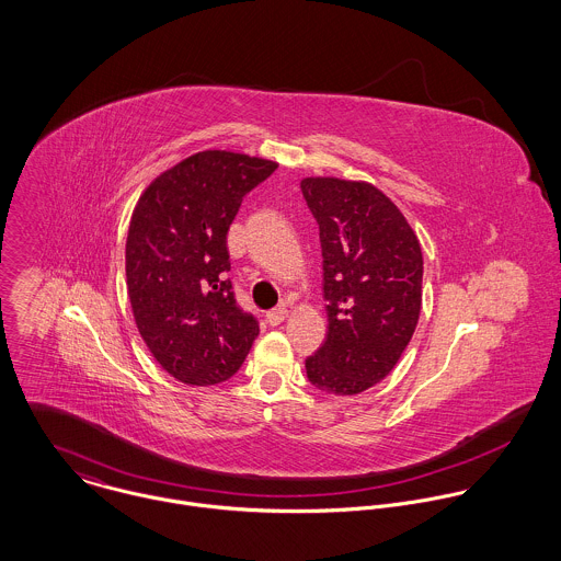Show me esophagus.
<instances>
[{"label": "esophagus", "instance_id": "34e87169", "mask_svg": "<svg viewBox=\"0 0 561 561\" xmlns=\"http://www.w3.org/2000/svg\"><path fill=\"white\" fill-rule=\"evenodd\" d=\"M287 316H289V311L285 309V307H278V309H272L267 316H265V320L270 325H278V323H283V321L287 320Z\"/></svg>", "mask_w": 561, "mask_h": 561}]
</instances>
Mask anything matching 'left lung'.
<instances>
[{"mask_svg":"<svg viewBox=\"0 0 561 561\" xmlns=\"http://www.w3.org/2000/svg\"><path fill=\"white\" fill-rule=\"evenodd\" d=\"M320 225L328 334L307 358L311 385L358 396L382 382L408 347L423 298V254L400 207L374 183L305 176Z\"/></svg>","mask_w":561,"mask_h":561,"instance_id":"8db88e82","label":"left lung"}]
</instances>
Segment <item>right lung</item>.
<instances>
[{
  "label": "right lung",
  "instance_id": "obj_1",
  "mask_svg": "<svg viewBox=\"0 0 561 561\" xmlns=\"http://www.w3.org/2000/svg\"><path fill=\"white\" fill-rule=\"evenodd\" d=\"M278 168L236 151H198L138 198L125 245L131 313L161 369L190 387L229 380L259 323L236 305L227 233L241 198Z\"/></svg>",
  "mask_w": 561,
  "mask_h": 561
}]
</instances>
